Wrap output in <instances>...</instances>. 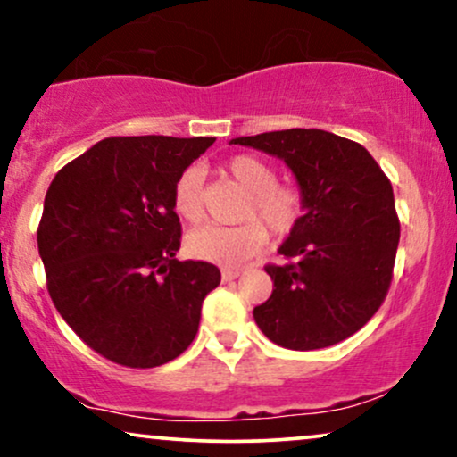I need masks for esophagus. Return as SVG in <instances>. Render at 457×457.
Segmentation results:
<instances>
[{
    "label": "esophagus",
    "instance_id": "esophagus-1",
    "mask_svg": "<svg viewBox=\"0 0 457 457\" xmlns=\"http://www.w3.org/2000/svg\"><path fill=\"white\" fill-rule=\"evenodd\" d=\"M239 275H241V269H235V267H224V269H222V279H224V281L237 279Z\"/></svg>",
    "mask_w": 457,
    "mask_h": 457
}]
</instances>
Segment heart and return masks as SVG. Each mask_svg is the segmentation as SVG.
Masks as SVG:
<instances>
[{
	"label": "heart",
	"instance_id": "b5f03b06",
	"mask_svg": "<svg viewBox=\"0 0 457 457\" xmlns=\"http://www.w3.org/2000/svg\"><path fill=\"white\" fill-rule=\"evenodd\" d=\"M224 171L247 190L245 222L237 227L203 224L186 237V250L196 261L235 267L267 245L268 226L275 237H288L305 213V195L296 184L278 182V169L256 154L230 156L224 162ZM171 205L186 222H196L203 216L201 173L195 167L184 169L176 178Z\"/></svg>",
	"mask_w": 457,
	"mask_h": 457
}]
</instances>
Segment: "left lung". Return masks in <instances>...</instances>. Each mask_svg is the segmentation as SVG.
I'll list each match as a JSON object with an SVG mask.
<instances>
[{"label": "left lung", "mask_w": 457, "mask_h": 457, "mask_svg": "<svg viewBox=\"0 0 457 457\" xmlns=\"http://www.w3.org/2000/svg\"><path fill=\"white\" fill-rule=\"evenodd\" d=\"M230 144L279 156L305 195L301 224L279 247L286 264H267L273 292L254 307L264 335L309 352L335 345L386 301L401 220L390 179L369 150L322 129H286Z\"/></svg>", "instance_id": "obj_1"}]
</instances>
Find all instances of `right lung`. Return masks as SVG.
<instances>
[{"mask_svg": "<svg viewBox=\"0 0 457 457\" xmlns=\"http://www.w3.org/2000/svg\"><path fill=\"white\" fill-rule=\"evenodd\" d=\"M213 137H105L56 173L37 250L56 312L88 347L129 369L171 362L199 330L220 269L178 261L173 182Z\"/></svg>", "mask_w": 457, "mask_h": 457, "instance_id": "1", "label": "right lung"}]
</instances>
